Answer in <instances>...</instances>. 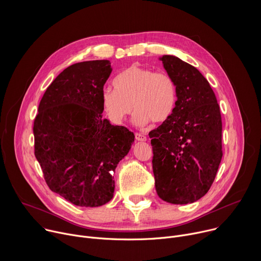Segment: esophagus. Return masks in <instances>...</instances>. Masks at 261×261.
Returning a JSON list of instances; mask_svg holds the SVG:
<instances>
[{"instance_id": "obj_1", "label": "esophagus", "mask_w": 261, "mask_h": 261, "mask_svg": "<svg viewBox=\"0 0 261 261\" xmlns=\"http://www.w3.org/2000/svg\"><path fill=\"white\" fill-rule=\"evenodd\" d=\"M135 138L137 141H146V136L142 133H135Z\"/></svg>"}]
</instances>
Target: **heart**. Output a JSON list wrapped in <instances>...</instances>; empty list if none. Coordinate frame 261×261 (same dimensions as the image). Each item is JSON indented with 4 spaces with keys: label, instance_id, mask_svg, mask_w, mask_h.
Here are the masks:
<instances>
[{
    "label": "heart",
    "instance_id": "b5f03b06",
    "mask_svg": "<svg viewBox=\"0 0 261 261\" xmlns=\"http://www.w3.org/2000/svg\"><path fill=\"white\" fill-rule=\"evenodd\" d=\"M116 89L105 88L101 93L102 106L109 120L121 124L134 108L133 122L145 126L152 120L165 122L176 103L174 81L164 72L132 65L115 79Z\"/></svg>",
    "mask_w": 261,
    "mask_h": 261
}]
</instances>
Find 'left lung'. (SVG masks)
Instances as JSON below:
<instances>
[{"mask_svg":"<svg viewBox=\"0 0 261 261\" xmlns=\"http://www.w3.org/2000/svg\"><path fill=\"white\" fill-rule=\"evenodd\" d=\"M176 88L171 116L148 133L158 196L169 203H192L210 190L222 153V120L208 82L174 56L159 59Z\"/></svg>","mask_w":261,"mask_h":261,"instance_id":"left-lung-1","label":"left lung"}]
</instances>
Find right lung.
Segmentation results:
<instances>
[{
    "label": "right lung",
    "instance_id": "obj_1",
    "mask_svg": "<svg viewBox=\"0 0 261 261\" xmlns=\"http://www.w3.org/2000/svg\"><path fill=\"white\" fill-rule=\"evenodd\" d=\"M108 60L76 63L45 91L34 121L35 156L49 189L77 206L114 197V172L129 153L133 132L102 118Z\"/></svg>",
    "mask_w": 261,
    "mask_h": 261
}]
</instances>
